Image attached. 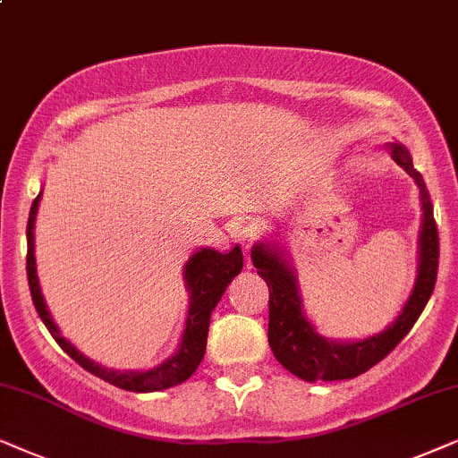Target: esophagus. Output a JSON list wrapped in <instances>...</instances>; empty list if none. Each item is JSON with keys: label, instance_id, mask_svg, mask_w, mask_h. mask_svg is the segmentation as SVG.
Masks as SVG:
<instances>
[{"label": "esophagus", "instance_id": "obj_1", "mask_svg": "<svg viewBox=\"0 0 458 458\" xmlns=\"http://www.w3.org/2000/svg\"><path fill=\"white\" fill-rule=\"evenodd\" d=\"M236 236H239V241L245 245V249H249L255 241V236H258V225L253 222H241L236 225Z\"/></svg>", "mask_w": 458, "mask_h": 458}]
</instances>
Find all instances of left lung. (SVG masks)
Returning a JSON list of instances; mask_svg holds the SVG:
<instances>
[{"instance_id": "left-lung-1", "label": "left lung", "mask_w": 458, "mask_h": 458, "mask_svg": "<svg viewBox=\"0 0 458 458\" xmlns=\"http://www.w3.org/2000/svg\"><path fill=\"white\" fill-rule=\"evenodd\" d=\"M389 157L414 180L420 199V225L417 239V278L402 312L383 328L367 339L337 341L327 339L316 331L312 320L303 312V300L284 247L276 241H259L251 249L253 266L270 289V322H267V344L274 358L303 381H341L367 373L381 362L402 339L428 306L437 276L440 241L434 219V205L429 200L423 175L412 165V157L404 144L389 142Z\"/></svg>"}]
</instances>
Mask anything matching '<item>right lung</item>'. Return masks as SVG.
Segmentation results:
<instances>
[{
  "instance_id": "obj_1",
  "label": "right lung",
  "mask_w": 458,
  "mask_h": 458,
  "mask_svg": "<svg viewBox=\"0 0 458 458\" xmlns=\"http://www.w3.org/2000/svg\"><path fill=\"white\" fill-rule=\"evenodd\" d=\"M41 192L38 199L33 200L29 211V224H27V278L30 297H33L35 310H38L39 318L44 320L47 331L56 339V344L69 353V356L77 364L88 370V373L100 377L102 381L117 386L127 392L148 394V392H161V389L180 386L186 379H191L194 370L199 369L200 360L205 356L207 347V333H209V320L211 312L222 300L225 293V286L233 283V278L242 270V251L236 245L230 249L228 253H219L211 247H200L199 251L191 255V259L184 266V286L188 291V314L184 333H182L180 345L167 360H163L157 367L148 370H114L106 369L102 364L85 356L79 352L69 339L60 333L56 322H54L50 310L46 306L44 293L39 286L38 276V264H35V216L39 209Z\"/></svg>"
}]
</instances>
